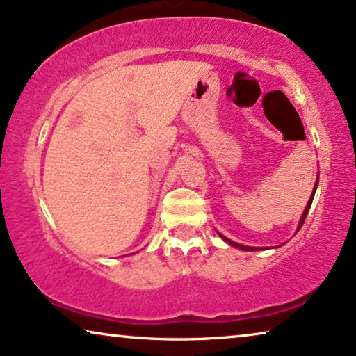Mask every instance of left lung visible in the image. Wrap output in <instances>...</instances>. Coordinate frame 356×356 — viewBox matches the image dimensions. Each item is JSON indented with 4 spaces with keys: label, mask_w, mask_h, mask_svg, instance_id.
I'll list each match as a JSON object with an SVG mask.
<instances>
[{
    "label": "left lung",
    "mask_w": 356,
    "mask_h": 356,
    "mask_svg": "<svg viewBox=\"0 0 356 356\" xmlns=\"http://www.w3.org/2000/svg\"><path fill=\"white\" fill-rule=\"evenodd\" d=\"M318 183H319V173H318V178H316V183H314L313 193H311V196H309V201H308V204H306V207H305L303 213H301V218H300V222H298V227H296V232H295V233H298V230H300V228H301V225H303V222H305L306 216H308V212H309V207H311V204H313V199H314V193H316V189H318ZM217 233H218V232H217ZM218 236H220L222 240L225 241V243H228V245H230V246H233V248H238V250H241V251H262V250H267V248H256V246H245V245H240V243H235V241L228 240V238H227V236H223L222 233H218Z\"/></svg>",
    "instance_id": "obj_1"
}]
</instances>
